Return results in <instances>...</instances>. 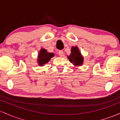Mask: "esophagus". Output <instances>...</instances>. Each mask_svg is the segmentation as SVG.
Returning <instances> with one entry per match:
<instances>
[{"label":"esophagus","mask_w":120,"mask_h":120,"mask_svg":"<svg viewBox=\"0 0 120 120\" xmlns=\"http://www.w3.org/2000/svg\"><path fill=\"white\" fill-rule=\"evenodd\" d=\"M58 54H59V56H61V57H62V56H64V52H63V51H59Z\"/></svg>","instance_id":"obj_1"}]
</instances>
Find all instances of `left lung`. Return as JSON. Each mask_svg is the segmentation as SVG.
I'll use <instances>...</instances> for the list:
<instances>
[{"instance_id": "obj_1", "label": "left lung", "mask_w": 120, "mask_h": 120, "mask_svg": "<svg viewBox=\"0 0 120 120\" xmlns=\"http://www.w3.org/2000/svg\"><path fill=\"white\" fill-rule=\"evenodd\" d=\"M68 58L70 62L75 66H81L83 63V57L77 46L71 47V53Z\"/></svg>"}]
</instances>
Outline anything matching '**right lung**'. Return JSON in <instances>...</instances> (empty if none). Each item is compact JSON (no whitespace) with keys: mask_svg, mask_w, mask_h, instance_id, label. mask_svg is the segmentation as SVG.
<instances>
[{"mask_svg":"<svg viewBox=\"0 0 120 120\" xmlns=\"http://www.w3.org/2000/svg\"><path fill=\"white\" fill-rule=\"evenodd\" d=\"M54 56V53L48 52L46 49H42L39 51L38 56V63L40 66H43L47 63L52 57Z\"/></svg>","mask_w":120,"mask_h":120,"instance_id":"right-lung-1","label":"right lung"}]
</instances>
